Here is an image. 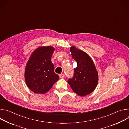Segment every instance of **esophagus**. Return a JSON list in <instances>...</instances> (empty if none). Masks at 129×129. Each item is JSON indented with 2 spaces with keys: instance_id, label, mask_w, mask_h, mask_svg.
<instances>
[{
  "instance_id": "34e87169",
  "label": "esophagus",
  "mask_w": 129,
  "mask_h": 129,
  "mask_svg": "<svg viewBox=\"0 0 129 129\" xmlns=\"http://www.w3.org/2000/svg\"><path fill=\"white\" fill-rule=\"evenodd\" d=\"M65 77V75L64 74H61L60 75V78H61V79H63V78H64Z\"/></svg>"
}]
</instances>
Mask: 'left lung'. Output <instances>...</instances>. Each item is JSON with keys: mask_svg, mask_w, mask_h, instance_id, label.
I'll use <instances>...</instances> for the list:
<instances>
[{"mask_svg": "<svg viewBox=\"0 0 129 129\" xmlns=\"http://www.w3.org/2000/svg\"><path fill=\"white\" fill-rule=\"evenodd\" d=\"M70 51L77 63L74 76L68 83L75 93L81 96L87 95L95 89L99 80L98 72L91 57L84 51L71 46Z\"/></svg>", "mask_w": 129, "mask_h": 129, "instance_id": "1", "label": "left lung"}]
</instances>
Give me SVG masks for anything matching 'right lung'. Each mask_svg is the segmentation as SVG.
I'll return each instance as SVG.
<instances>
[{
  "label": "right lung",
  "instance_id": "right-lung-1",
  "mask_svg": "<svg viewBox=\"0 0 129 129\" xmlns=\"http://www.w3.org/2000/svg\"><path fill=\"white\" fill-rule=\"evenodd\" d=\"M54 48L40 46L31 53L26 65L24 77L28 88L37 94H45L59 79L54 72L51 57Z\"/></svg>",
  "mask_w": 129,
  "mask_h": 129
}]
</instances>
